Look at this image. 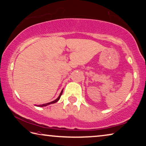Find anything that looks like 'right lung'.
I'll return each mask as SVG.
<instances>
[{"mask_svg":"<svg viewBox=\"0 0 146 146\" xmlns=\"http://www.w3.org/2000/svg\"><path fill=\"white\" fill-rule=\"evenodd\" d=\"M62 92H63V90H62L61 91V92H60V94L59 96L55 100H54V101H52V102H49V103L44 104H41V105H38L37 106H38V107H44V106H48V105L52 104H54V103H56V102H57L59 100H60V96H61V95L62 94Z\"/></svg>","mask_w":146,"mask_h":146,"instance_id":"add662e5","label":"right lung"}]
</instances>
